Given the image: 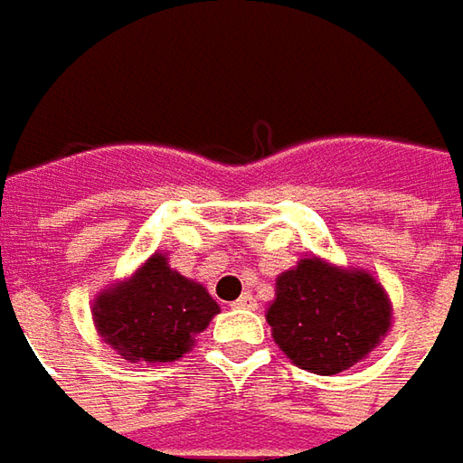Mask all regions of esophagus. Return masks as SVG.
I'll list each match as a JSON object with an SVG mask.
<instances>
[{
	"mask_svg": "<svg viewBox=\"0 0 463 463\" xmlns=\"http://www.w3.org/2000/svg\"><path fill=\"white\" fill-rule=\"evenodd\" d=\"M232 306H234V308H239V311H252V308H257V300H254L252 293H244V296L237 298Z\"/></svg>",
	"mask_w": 463,
	"mask_h": 463,
	"instance_id": "obj_1",
	"label": "esophagus"
}]
</instances>
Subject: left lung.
<instances>
[{"instance_id": "obj_1", "label": "left lung", "mask_w": 463, "mask_h": 463, "mask_svg": "<svg viewBox=\"0 0 463 463\" xmlns=\"http://www.w3.org/2000/svg\"><path fill=\"white\" fill-rule=\"evenodd\" d=\"M392 321L384 288L364 269L303 257L278 275L268 308L272 339L300 369L339 374L380 344Z\"/></svg>"}]
</instances>
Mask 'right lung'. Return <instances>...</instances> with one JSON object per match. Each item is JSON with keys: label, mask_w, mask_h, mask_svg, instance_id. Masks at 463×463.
Masks as SVG:
<instances>
[{"label": "right lung", "mask_w": 463, "mask_h": 463, "mask_svg": "<svg viewBox=\"0 0 463 463\" xmlns=\"http://www.w3.org/2000/svg\"><path fill=\"white\" fill-rule=\"evenodd\" d=\"M99 336L129 362H175L219 313L201 282L183 278L155 252L142 268L94 300Z\"/></svg>", "instance_id": "1"}]
</instances>
